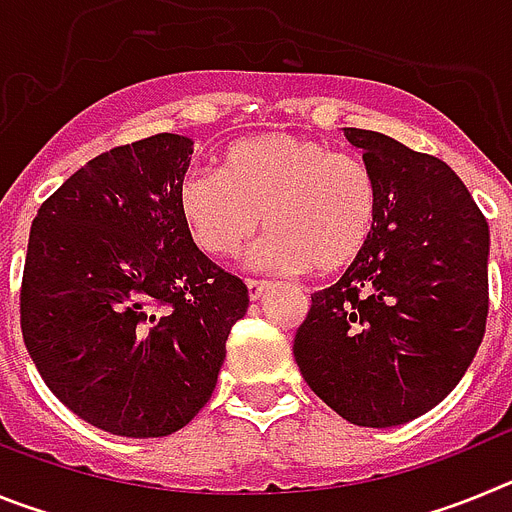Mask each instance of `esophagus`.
Masks as SVG:
<instances>
[{
	"label": "esophagus",
	"mask_w": 512,
	"mask_h": 512,
	"mask_svg": "<svg viewBox=\"0 0 512 512\" xmlns=\"http://www.w3.org/2000/svg\"><path fill=\"white\" fill-rule=\"evenodd\" d=\"M246 284H248V297H251V300H261V295L269 289V282H264V279H248Z\"/></svg>",
	"instance_id": "esophagus-1"
}]
</instances>
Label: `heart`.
Returning <instances> with one entry per match:
<instances>
[{
	"mask_svg": "<svg viewBox=\"0 0 512 512\" xmlns=\"http://www.w3.org/2000/svg\"><path fill=\"white\" fill-rule=\"evenodd\" d=\"M179 210L210 256H238L264 215L271 233L253 253L261 269L338 271L377 228L379 182L359 153L277 130L233 143L220 171H189Z\"/></svg>",
	"mask_w": 512,
	"mask_h": 512,
	"instance_id": "obj_1",
	"label": "heart"
}]
</instances>
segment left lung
Returning a JSON list of instances; mask_svg holds the SVG:
<instances>
[{
	"label": "left lung",
	"mask_w": 512,
	"mask_h": 512,
	"mask_svg": "<svg viewBox=\"0 0 512 512\" xmlns=\"http://www.w3.org/2000/svg\"><path fill=\"white\" fill-rule=\"evenodd\" d=\"M379 182V217L336 284L312 295L295 359L348 423L390 428L436 408L485 338L490 228L441 158L343 128Z\"/></svg>",
	"instance_id": "8db88e82"
}]
</instances>
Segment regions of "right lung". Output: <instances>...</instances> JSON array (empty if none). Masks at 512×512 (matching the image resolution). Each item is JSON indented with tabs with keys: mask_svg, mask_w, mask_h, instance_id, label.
Returning <instances> with one entry per match:
<instances>
[{
	"mask_svg": "<svg viewBox=\"0 0 512 512\" xmlns=\"http://www.w3.org/2000/svg\"><path fill=\"white\" fill-rule=\"evenodd\" d=\"M192 140L99 153L40 205L20 325L58 400L102 431L176 433L212 397L248 287L194 246L179 210Z\"/></svg>",
	"mask_w": 512,
	"mask_h": 512,
	"instance_id": "1",
	"label": "right lung"
}]
</instances>
